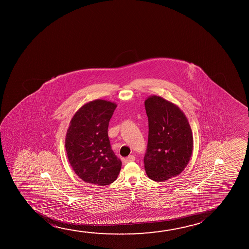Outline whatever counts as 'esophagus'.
I'll return each instance as SVG.
<instances>
[{
  "instance_id": "obj_1",
  "label": "esophagus",
  "mask_w": 249,
  "mask_h": 249,
  "mask_svg": "<svg viewBox=\"0 0 249 249\" xmlns=\"http://www.w3.org/2000/svg\"><path fill=\"white\" fill-rule=\"evenodd\" d=\"M133 160H135V157L133 155H130V156H128V157L124 159V162L125 163H128V162H131V161H133Z\"/></svg>"
}]
</instances>
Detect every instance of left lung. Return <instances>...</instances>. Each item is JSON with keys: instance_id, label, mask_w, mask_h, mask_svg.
<instances>
[{"instance_id": "left-lung-1", "label": "left lung", "mask_w": 249, "mask_h": 249, "mask_svg": "<svg viewBox=\"0 0 249 249\" xmlns=\"http://www.w3.org/2000/svg\"><path fill=\"white\" fill-rule=\"evenodd\" d=\"M144 106L149 122L144 169L150 179L161 182L187 166L193 150L192 132L184 113L166 99L151 96Z\"/></svg>"}]
</instances>
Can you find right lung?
Masks as SVG:
<instances>
[{
    "instance_id": "add662e5",
    "label": "right lung",
    "mask_w": 249,
    "mask_h": 249,
    "mask_svg": "<svg viewBox=\"0 0 249 249\" xmlns=\"http://www.w3.org/2000/svg\"><path fill=\"white\" fill-rule=\"evenodd\" d=\"M116 105L97 99L82 106L69 126L65 149L75 174L87 183L108 185L117 178L122 160L114 153L108 126Z\"/></svg>"
}]
</instances>
